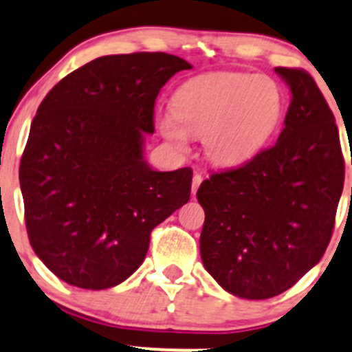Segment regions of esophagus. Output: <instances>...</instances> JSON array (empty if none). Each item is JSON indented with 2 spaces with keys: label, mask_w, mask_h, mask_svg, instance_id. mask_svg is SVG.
I'll list each match as a JSON object with an SVG mask.
<instances>
[{
  "label": "esophagus",
  "mask_w": 352,
  "mask_h": 352,
  "mask_svg": "<svg viewBox=\"0 0 352 352\" xmlns=\"http://www.w3.org/2000/svg\"><path fill=\"white\" fill-rule=\"evenodd\" d=\"M202 176H200V174H193V179H192V193L193 195H195L197 193V190H199V186H200V183H202Z\"/></svg>",
  "instance_id": "34e87169"
}]
</instances>
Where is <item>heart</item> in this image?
<instances>
[{"label": "heart", "instance_id": "b5f03b06", "mask_svg": "<svg viewBox=\"0 0 352 352\" xmlns=\"http://www.w3.org/2000/svg\"><path fill=\"white\" fill-rule=\"evenodd\" d=\"M283 93L266 74L216 72L186 81L173 96V112L157 117L160 135L179 152L188 136L202 138L207 159L233 166L252 157L273 135Z\"/></svg>", "mask_w": 352, "mask_h": 352}]
</instances>
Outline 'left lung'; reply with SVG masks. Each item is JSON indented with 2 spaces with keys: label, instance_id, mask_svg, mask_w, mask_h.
I'll use <instances>...</instances> for the list:
<instances>
[{
  "label": "left lung",
  "instance_id": "8db88e82",
  "mask_svg": "<svg viewBox=\"0 0 352 352\" xmlns=\"http://www.w3.org/2000/svg\"><path fill=\"white\" fill-rule=\"evenodd\" d=\"M292 93L278 142L197 192L200 256L210 276L242 299L285 292L329 247L344 188L336 117L302 69L276 67ZM352 164V162H351Z\"/></svg>",
  "mask_w": 352,
  "mask_h": 352
}]
</instances>
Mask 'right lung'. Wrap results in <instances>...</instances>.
<instances>
[{
    "label": "right lung",
    "instance_id": "add662e5",
    "mask_svg": "<svg viewBox=\"0 0 352 352\" xmlns=\"http://www.w3.org/2000/svg\"><path fill=\"white\" fill-rule=\"evenodd\" d=\"M186 60L107 55L45 96L20 160L29 242L60 280L102 290L140 267L157 224L192 192V169L155 170L143 157L160 88Z\"/></svg>",
    "mask_w": 352,
    "mask_h": 352
}]
</instances>
